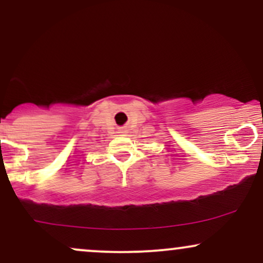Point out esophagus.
<instances>
[{
	"instance_id": "1",
	"label": "esophagus",
	"mask_w": 263,
	"mask_h": 263,
	"mask_svg": "<svg viewBox=\"0 0 263 263\" xmlns=\"http://www.w3.org/2000/svg\"><path fill=\"white\" fill-rule=\"evenodd\" d=\"M120 134H126V131H125V129H121V131H120Z\"/></svg>"
}]
</instances>
